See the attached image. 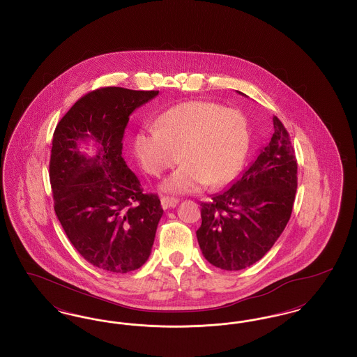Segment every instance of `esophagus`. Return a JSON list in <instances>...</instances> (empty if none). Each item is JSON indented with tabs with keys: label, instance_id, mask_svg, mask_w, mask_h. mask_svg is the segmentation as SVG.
Returning a JSON list of instances; mask_svg holds the SVG:
<instances>
[{
	"label": "esophagus",
	"instance_id": "obj_1",
	"mask_svg": "<svg viewBox=\"0 0 357 357\" xmlns=\"http://www.w3.org/2000/svg\"><path fill=\"white\" fill-rule=\"evenodd\" d=\"M178 199L176 198H171V197H162L160 199V204L162 207L166 210V208H170V207H175L178 204Z\"/></svg>",
	"mask_w": 357,
	"mask_h": 357
}]
</instances>
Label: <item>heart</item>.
<instances>
[{"instance_id":"obj_1","label":"heart","mask_w":357,"mask_h":357,"mask_svg":"<svg viewBox=\"0 0 357 357\" xmlns=\"http://www.w3.org/2000/svg\"><path fill=\"white\" fill-rule=\"evenodd\" d=\"M156 126L136 132L134 153L142 169L153 176L183 160L163 181L162 190L198 192L208 185L231 182L242 170L250 131L241 111L217 102H182L163 112Z\"/></svg>"}]
</instances>
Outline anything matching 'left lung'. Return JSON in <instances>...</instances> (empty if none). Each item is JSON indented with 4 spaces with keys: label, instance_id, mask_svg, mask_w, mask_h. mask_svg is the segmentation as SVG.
<instances>
[{
    "label": "left lung",
    "instance_id": "obj_1",
    "mask_svg": "<svg viewBox=\"0 0 357 357\" xmlns=\"http://www.w3.org/2000/svg\"><path fill=\"white\" fill-rule=\"evenodd\" d=\"M273 126L269 144L252 166L231 187L201 204L202 225L197 238L204 258L215 268L252 266L272 249L289 222L297 190V160L281 120L273 116Z\"/></svg>",
    "mask_w": 357,
    "mask_h": 357
}]
</instances>
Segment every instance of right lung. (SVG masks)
<instances>
[{
	"instance_id": "obj_1",
	"label": "right lung",
	"mask_w": 357,
	"mask_h": 357,
	"mask_svg": "<svg viewBox=\"0 0 357 357\" xmlns=\"http://www.w3.org/2000/svg\"><path fill=\"white\" fill-rule=\"evenodd\" d=\"M159 91L105 86L88 92L56 126L50 179L54 211L79 255L104 272L123 274L143 266L151 255L163 208L144 194L121 156L130 115ZM98 151L82 153V141Z\"/></svg>"
}]
</instances>
